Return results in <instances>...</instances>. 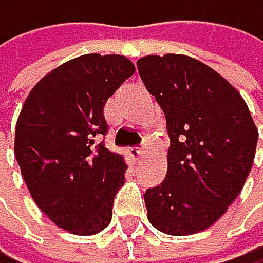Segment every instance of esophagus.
<instances>
[{"instance_id": "esophagus-1", "label": "esophagus", "mask_w": 263, "mask_h": 263, "mask_svg": "<svg viewBox=\"0 0 263 263\" xmlns=\"http://www.w3.org/2000/svg\"><path fill=\"white\" fill-rule=\"evenodd\" d=\"M129 155L133 157L134 162H138V160L143 157V146H138V148H130L129 149Z\"/></svg>"}]
</instances>
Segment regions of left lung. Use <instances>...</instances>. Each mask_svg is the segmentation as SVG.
I'll list each match as a JSON object with an SVG mask.
<instances>
[{
	"mask_svg": "<svg viewBox=\"0 0 263 263\" xmlns=\"http://www.w3.org/2000/svg\"><path fill=\"white\" fill-rule=\"evenodd\" d=\"M162 106L171 148L167 176L144 193L148 220L171 236L210 228L245 186L258 130L241 95L209 65L186 54L138 60Z\"/></svg>",
	"mask_w": 263,
	"mask_h": 263,
	"instance_id": "1",
	"label": "left lung"
}]
</instances>
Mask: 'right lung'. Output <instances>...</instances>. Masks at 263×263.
Instances as JSON below:
<instances>
[{"label": "right lung", "instance_id": "1", "mask_svg": "<svg viewBox=\"0 0 263 263\" xmlns=\"http://www.w3.org/2000/svg\"><path fill=\"white\" fill-rule=\"evenodd\" d=\"M122 54H82L29 92L15 129V157L35 205L58 228L91 236L111 220L127 171L98 139L108 133L106 100L134 73Z\"/></svg>", "mask_w": 263, "mask_h": 263}]
</instances>
